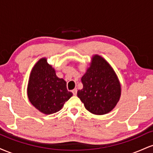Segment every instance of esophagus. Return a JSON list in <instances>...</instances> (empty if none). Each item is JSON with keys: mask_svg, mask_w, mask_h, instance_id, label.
Segmentation results:
<instances>
[{"mask_svg": "<svg viewBox=\"0 0 153 153\" xmlns=\"http://www.w3.org/2000/svg\"><path fill=\"white\" fill-rule=\"evenodd\" d=\"M72 92H73V95H74V96H76V94H77V89L76 88L73 89V90L72 91Z\"/></svg>", "mask_w": 153, "mask_h": 153, "instance_id": "obj_1", "label": "esophagus"}]
</instances>
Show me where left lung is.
Listing matches in <instances>:
<instances>
[{
	"label": "left lung",
	"mask_w": 153,
	"mask_h": 153,
	"mask_svg": "<svg viewBox=\"0 0 153 153\" xmlns=\"http://www.w3.org/2000/svg\"><path fill=\"white\" fill-rule=\"evenodd\" d=\"M81 81L83 88L77 95L91 113L106 114L117 106L122 93L120 82L112 67L101 56H93Z\"/></svg>",
	"instance_id": "obj_1"
}]
</instances>
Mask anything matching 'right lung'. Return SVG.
Returning a JSON list of instances; mask_svg holds the SVG:
<instances>
[{
	"instance_id": "1",
	"label": "right lung",
	"mask_w": 153,
	"mask_h": 153,
	"mask_svg": "<svg viewBox=\"0 0 153 153\" xmlns=\"http://www.w3.org/2000/svg\"><path fill=\"white\" fill-rule=\"evenodd\" d=\"M66 85L65 80L56 75L55 70L43 57L31 71L27 85L28 98L40 112L52 114L59 111L73 96Z\"/></svg>"
}]
</instances>
